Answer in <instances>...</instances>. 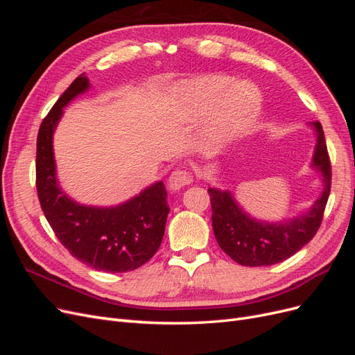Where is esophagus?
Masks as SVG:
<instances>
[{"instance_id": "34e87169", "label": "esophagus", "mask_w": 355, "mask_h": 355, "mask_svg": "<svg viewBox=\"0 0 355 355\" xmlns=\"http://www.w3.org/2000/svg\"><path fill=\"white\" fill-rule=\"evenodd\" d=\"M192 182V175L187 170H175L168 178V188L171 191H179Z\"/></svg>"}]
</instances>
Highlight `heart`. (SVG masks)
Masks as SVG:
<instances>
[{"label": "heart", "instance_id": "b5f03b06", "mask_svg": "<svg viewBox=\"0 0 355 355\" xmlns=\"http://www.w3.org/2000/svg\"><path fill=\"white\" fill-rule=\"evenodd\" d=\"M176 98L194 116H206L215 110L209 137L216 146L244 133L256 121L262 105L256 85L222 73L184 83L178 87Z\"/></svg>", "mask_w": 355, "mask_h": 355}]
</instances>
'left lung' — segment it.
<instances>
[{
    "mask_svg": "<svg viewBox=\"0 0 355 355\" xmlns=\"http://www.w3.org/2000/svg\"><path fill=\"white\" fill-rule=\"evenodd\" d=\"M309 125L317 136L311 167L318 171L323 182V191L309 210L282 222L257 220L241 209L231 191L209 188L214 237L237 263L268 266L283 262L313 240L318 231L330 194L331 168L323 127L318 121Z\"/></svg>",
    "mask_w": 355,
    "mask_h": 355,
    "instance_id": "8db88e82",
    "label": "left lung"
}]
</instances>
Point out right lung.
Listing matches in <instances>:
<instances>
[{
	"instance_id": "add662e5",
	"label": "right lung",
	"mask_w": 355,
	"mask_h": 355,
	"mask_svg": "<svg viewBox=\"0 0 355 355\" xmlns=\"http://www.w3.org/2000/svg\"><path fill=\"white\" fill-rule=\"evenodd\" d=\"M89 89L90 81L81 73L40 125L35 163L38 198L58 240L73 257L98 271H133L151 259L163 240L170 211L163 182H155L118 206L98 207L68 197L56 176L53 135L63 108Z\"/></svg>"
}]
</instances>
